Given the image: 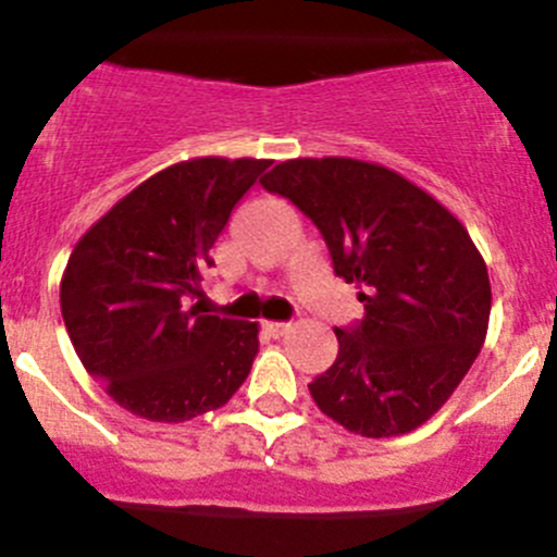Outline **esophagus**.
<instances>
[{"instance_id":"obj_1","label":"esophagus","mask_w":557,"mask_h":557,"mask_svg":"<svg viewBox=\"0 0 557 557\" xmlns=\"http://www.w3.org/2000/svg\"><path fill=\"white\" fill-rule=\"evenodd\" d=\"M263 329H267L272 336H283V334H288L290 323H277V320H267V323H263Z\"/></svg>"}]
</instances>
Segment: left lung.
I'll return each mask as SVG.
<instances>
[{
  "instance_id": "8db88e82",
  "label": "left lung",
  "mask_w": 557,
  "mask_h": 557,
  "mask_svg": "<svg viewBox=\"0 0 557 557\" xmlns=\"http://www.w3.org/2000/svg\"><path fill=\"white\" fill-rule=\"evenodd\" d=\"M323 234L363 318L334 329V367L310 383L352 434H409L453 396L487 334L491 280L463 223L401 174L356 159H294L261 180Z\"/></svg>"
}]
</instances>
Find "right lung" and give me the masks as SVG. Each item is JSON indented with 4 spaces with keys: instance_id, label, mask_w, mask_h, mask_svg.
Here are the masks:
<instances>
[{
    "instance_id": "obj_1",
    "label": "right lung",
    "mask_w": 557,
    "mask_h": 557,
    "mask_svg": "<svg viewBox=\"0 0 557 557\" xmlns=\"http://www.w3.org/2000/svg\"><path fill=\"white\" fill-rule=\"evenodd\" d=\"M272 161L190 159L123 196L81 237L61 314L86 372L156 423L223 407L250 374L258 323L201 310L210 250Z\"/></svg>"
}]
</instances>
